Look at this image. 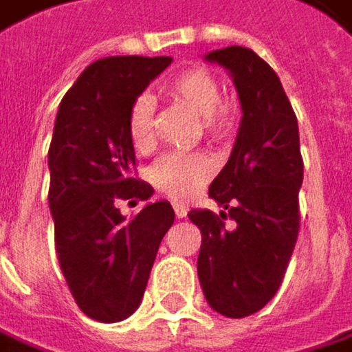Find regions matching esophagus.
I'll list each match as a JSON object with an SVG mask.
<instances>
[{"label": "esophagus", "instance_id": "34e87169", "mask_svg": "<svg viewBox=\"0 0 352 352\" xmlns=\"http://www.w3.org/2000/svg\"><path fill=\"white\" fill-rule=\"evenodd\" d=\"M173 209H175L177 217H185V215H187V208H185L183 204H175V206H173Z\"/></svg>", "mask_w": 352, "mask_h": 352}]
</instances>
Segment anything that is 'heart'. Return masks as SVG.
Listing matches in <instances>:
<instances>
[{
  "mask_svg": "<svg viewBox=\"0 0 352 352\" xmlns=\"http://www.w3.org/2000/svg\"><path fill=\"white\" fill-rule=\"evenodd\" d=\"M165 94L185 104L201 116L209 137H221L230 131L234 111L232 104L221 100V88L213 74L204 68H189L175 74L163 86ZM155 102L148 94H141L131 104L126 131L131 144L146 153L155 144ZM213 173V165L204 153H169L155 161L148 171L151 183L175 201L191 199Z\"/></svg>",
  "mask_w": 352,
  "mask_h": 352,
  "instance_id": "obj_1",
  "label": "heart"
}]
</instances>
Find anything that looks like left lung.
I'll return each instance as SVG.
<instances>
[{
  "instance_id": "left-lung-1",
  "label": "left lung",
  "mask_w": 352,
  "mask_h": 352,
  "mask_svg": "<svg viewBox=\"0 0 352 352\" xmlns=\"http://www.w3.org/2000/svg\"><path fill=\"white\" fill-rule=\"evenodd\" d=\"M204 60L228 70L241 120L232 155L209 185V197L223 209L189 211L201 232L197 276L215 312L243 318L274 298L298 238V120L278 74L256 52L228 46Z\"/></svg>"
}]
</instances>
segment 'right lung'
Here are the masks:
<instances>
[{
    "label": "right lung",
    "mask_w": 352,
    "mask_h": 352,
    "mask_svg": "<svg viewBox=\"0 0 352 352\" xmlns=\"http://www.w3.org/2000/svg\"><path fill=\"white\" fill-rule=\"evenodd\" d=\"M173 58L111 56L92 62L60 102L48 151L56 256L82 312L98 322L129 318L143 300L159 243L175 221L169 201L122 215L116 199L153 187L131 177V104Z\"/></svg>",
    "instance_id": "right-lung-1"
}]
</instances>
